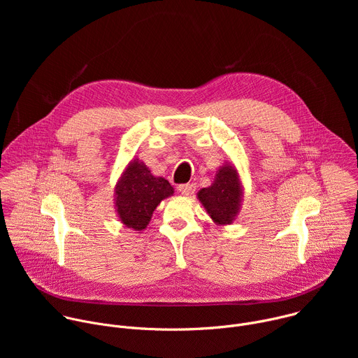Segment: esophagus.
<instances>
[{
  "label": "esophagus",
  "mask_w": 358,
  "mask_h": 358,
  "mask_svg": "<svg viewBox=\"0 0 358 358\" xmlns=\"http://www.w3.org/2000/svg\"><path fill=\"white\" fill-rule=\"evenodd\" d=\"M177 189H178V192L181 195L189 196V195H192L195 192V184H181V185H178Z\"/></svg>",
  "instance_id": "obj_1"
}]
</instances>
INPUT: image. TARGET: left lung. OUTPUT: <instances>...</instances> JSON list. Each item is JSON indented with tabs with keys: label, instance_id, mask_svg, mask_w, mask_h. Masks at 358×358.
<instances>
[{
	"label": "left lung",
	"instance_id": "obj_1",
	"mask_svg": "<svg viewBox=\"0 0 358 358\" xmlns=\"http://www.w3.org/2000/svg\"><path fill=\"white\" fill-rule=\"evenodd\" d=\"M243 185L238 170L231 163H224L215 173L213 184L201 188L196 198L211 220L220 225H231L241 213Z\"/></svg>",
	"mask_w": 358,
	"mask_h": 358
}]
</instances>
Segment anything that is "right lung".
Returning <instances> with one entry per match:
<instances>
[{"mask_svg":"<svg viewBox=\"0 0 358 358\" xmlns=\"http://www.w3.org/2000/svg\"><path fill=\"white\" fill-rule=\"evenodd\" d=\"M174 194L171 184L152 176L138 159H133L115 185V210L119 221L137 232L147 228L160 202Z\"/></svg>","mask_w":358,"mask_h":358,"instance_id":"add662e5","label":"right lung"}]
</instances>
